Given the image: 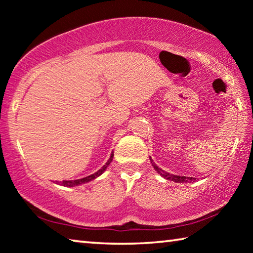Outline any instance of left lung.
<instances>
[{
	"label": "left lung",
	"mask_w": 253,
	"mask_h": 253,
	"mask_svg": "<svg viewBox=\"0 0 253 253\" xmlns=\"http://www.w3.org/2000/svg\"><path fill=\"white\" fill-rule=\"evenodd\" d=\"M149 160H151L152 165L154 166V169L157 170L158 174H161L163 177L166 178V179H169V181H173V182H176V183H186V182H191L195 179L194 177H186V176H179V175H173V174H169V173H166L165 170H163L161 169H158V166L155 164V163L153 162V160L151 157H149Z\"/></svg>",
	"instance_id": "obj_1"
}]
</instances>
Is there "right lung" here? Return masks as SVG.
Masks as SVG:
<instances>
[{"label": "right lung", "mask_w": 253, "mask_h": 253, "mask_svg": "<svg viewBox=\"0 0 253 253\" xmlns=\"http://www.w3.org/2000/svg\"><path fill=\"white\" fill-rule=\"evenodd\" d=\"M113 157H114V154H111V156H110V158L108 160V162L106 163V165H104L102 166V168L98 170V172H96V173H93V174H91V175H89V176H87V177H84V178H80V179H75V181H62L61 183V185H63V186H76V185H79V184H83V183H87V182H89V181H92V179H95L96 177H98L99 176V175H101L102 173H104V170L108 168V165L110 164L111 163V161H113Z\"/></svg>", "instance_id": "right-lung-1"}]
</instances>
